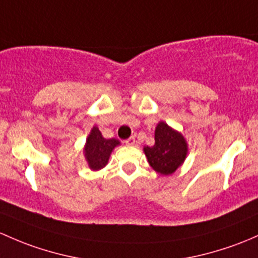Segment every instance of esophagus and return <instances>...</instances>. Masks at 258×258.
<instances>
[{"mask_svg":"<svg viewBox=\"0 0 258 258\" xmlns=\"http://www.w3.org/2000/svg\"><path fill=\"white\" fill-rule=\"evenodd\" d=\"M124 143H126L127 146H134L135 143H136V138H135L134 136H132V137H130L128 140H126V141H124Z\"/></svg>","mask_w":258,"mask_h":258,"instance_id":"obj_1","label":"esophagus"}]
</instances>
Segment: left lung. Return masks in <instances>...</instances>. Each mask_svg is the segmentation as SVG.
Masks as SVG:
<instances>
[{"instance_id": "1", "label": "left lung", "mask_w": 258, "mask_h": 258, "mask_svg": "<svg viewBox=\"0 0 258 258\" xmlns=\"http://www.w3.org/2000/svg\"><path fill=\"white\" fill-rule=\"evenodd\" d=\"M148 163L158 174L170 175L184 163L188 143L180 132L159 121L154 130V145L143 147Z\"/></svg>"}]
</instances>
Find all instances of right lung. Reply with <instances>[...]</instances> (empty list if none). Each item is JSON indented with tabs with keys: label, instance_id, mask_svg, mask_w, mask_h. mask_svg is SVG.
I'll list each match as a JSON object with an SVG mask.
<instances>
[{
	"label": "right lung",
	"instance_id": "add662e5",
	"mask_svg": "<svg viewBox=\"0 0 258 258\" xmlns=\"http://www.w3.org/2000/svg\"><path fill=\"white\" fill-rule=\"evenodd\" d=\"M120 145V141L116 138L107 140L102 137L100 130L94 126L89 136L86 137L85 146H84V156H85L89 168L91 170L102 169L108 163L112 151Z\"/></svg>",
	"mask_w": 258,
	"mask_h": 258
}]
</instances>
